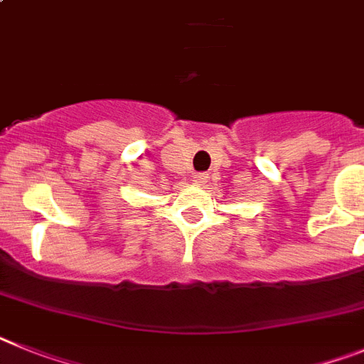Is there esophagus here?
<instances>
[{"mask_svg": "<svg viewBox=\"0 0 364 364\" xmlns=\"http://www.w3.org/2000/svg\"><path fill=\"white\" fill-rule=\"evenodd\" d=\"M192 181H194V185H198V186L207 185V181H208V173H205V172L194 173V176H192Z\"/></svg>", "mask_w": 364, "mask_h": 364, "instance_id": "34e87169", "label": "esophagus"}]
</instances>
